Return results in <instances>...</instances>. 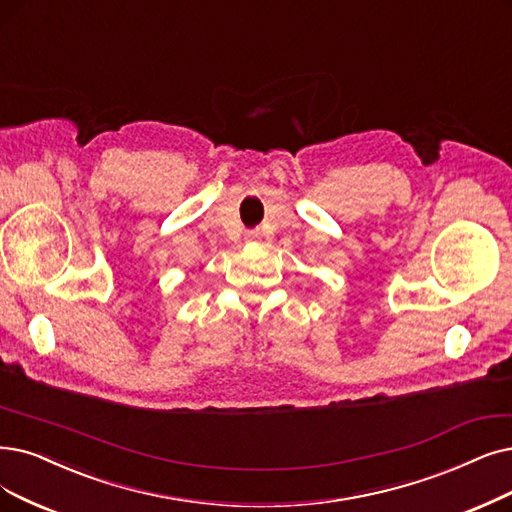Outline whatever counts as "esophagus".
<instances>
[{
	"instance_id": "34e87169",
	"label": "esophagus",
	"mask_w": 512,
	"mask_h": 512,
	"mask_svg": "<svg viewBox=\"0 0 512 512\" xmlns=\"http://www.w3.org/2000/svg\"><path fill=\"white\" fill-rule=\"evenodd\" d=\"M245 241H260V231H248L245 233Z\"/></svg>"
}]
</instances>
